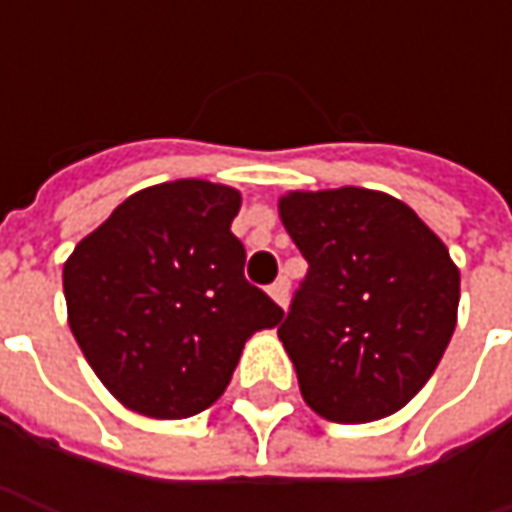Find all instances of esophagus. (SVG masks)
Instances as JSON below:
<instances>
[{
  "mask_svg": "<svg viewBox=\"0 0 512 512\" xmlns=\"http://www.w3.org/2000/svg\"><path fill=\"white\" fill-rule=\"evenodd\" d=\"M267 293L273 296V302H276V305L287 307V293H290V285H287V279H279V282H273V285L267 287Z\"/></svg>",
  "mask_w": 512,
  "mask_h": 512,
  "instance_id": "1",
  "label": "esophagus"
}]
</instances>
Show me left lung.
I'll list each match as a JSON object with an SVG mask.
<instances>
[{"label": "left lung", "instance_id": "1", "mask_svg": "<svg viewBox=\"0 0 512 512\" xmlns=\"http://www.w3.org/2000/svg\"><path fill=\"white\" fill-rule=\"evenodd\" d=\"M279 216L307 259L279 327L305 402L342 424L402 410L456 330L459 270L442 239L364 187L287 193Z\"/></svg>", "mask_w": 512, "mask_h": 512}]
</instances>
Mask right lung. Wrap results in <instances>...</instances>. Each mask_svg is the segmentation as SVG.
Masks as SVG:
<instances>
[{"instance_id":"right-lung-1","label":"right lung","mask_w":512,"mask_h":512,"mask_svg":"<svg viewBox=\"0 0 512 512\" xmlns=\"http://www.w3.org/2000/svg\"><path fill=\"white\" fill-rule=\"evenodd\" d=\"M239 190L179 179L133 193L65 262L70 330L119 402L187 419L225 393L247 336L285 310L245 279Z\"/></svg>"}]
</instances>
